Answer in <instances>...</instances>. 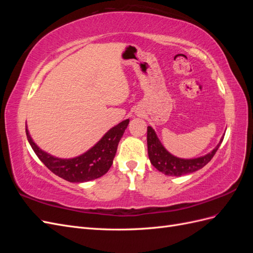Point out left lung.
Listing matches in <instances>:
<instances>
[{
    "label": "left lung",
    "instance_id": "1",
    "mask_svg": "<svg viewBox=\"0 0 253 253\" xmlns=\"http://www.w3.org/2000/svg\"><path fill=\"white\" fill-rule=\"evenodd\" d=\"M223 139L224 137H221L218 144L208 154L197 158L185 159L176 157L172 155L170 152H168L163 143L158 139L154 128L152 126H148V154L151 164L158 171L170 176H181L200 170L208 164L218 150Z\"/></svg>",
    "mask_w": 253,
    "mask_h": 253
}]
</instances>
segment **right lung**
Listing matches in <instances>:
<instances>
[{"label": "right lung", "instance_id": "obj_1", "mask_svg": "<svg viewBox=\"0 0 253 253\" xmlns=\"http://www.w3.org/2000/svg\"><path fill=\"white\" fill-rule=\"evenodd\" d=\"M128 122L129 119H126L113 126L94 147L74 158H59L40 149L30 136L27 126L26 136L36 155L53 174L70 182H84L101 177L110 170Z\"/></svg>", "mask_w": 253, "mask_h": 253}]
</instances>
